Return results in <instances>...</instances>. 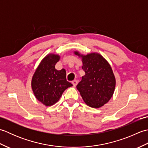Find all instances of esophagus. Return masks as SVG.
Masks as SVG:
<instances>
[{
	"mask_svg": "<svg viewBox=\"0 0 148 148\" xmlns=\"http://www.w3.org/2000/svg\"><path fill=\"white\" fill-rule=\"evenodd\" d=\"M77 83H78V81L76 80V79H74V81H72V84H73L74 86H76L77 85Z\"/></svg>",
	"mask_w": 148,
	"mask_h": 148,
	"instance_id": "34e87169",
	"label": "esophagus"
}]
</instances>
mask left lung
<instances>
[{
	"label": "left lung",
	"mask_w": 148,
	"mask_h": 148,
	"mask_svg": "<svg viewBox=\"0 0 148 148\" xmlns=\"http://www.w3.org/2000/svg\"><path fill=\"white\" fill-rule=\"evenodd\" d=\"M74 53L82 58V69L85 72L77 89L88 106L99 108L109 102L114 92L116 79L111 66L99 53Z\"/></svg>",
	"instance_id": "8db88e82"
}]
</instances>
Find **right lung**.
I'll return each mask as SVG.
<instances>
[{"label":"right lung","mask_w":148,"mask_h":148,"mask_svg":"<svg viewBox=\"0 0 148 148\" xmlns=\"http://www.w3.org/2000/svg\"><path fill=\"white\" fill-rule=\"evenodd\" d=\"M60 56L49 54L43 58L32 79V88L36 99L46 106L57 102L63 92L72 86L66 79L64 69L58 71L55 65Z\"/></svg>","instance_id":"1"}]
</instances>
